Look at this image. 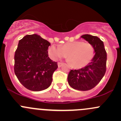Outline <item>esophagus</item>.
Wrapping results in <instances>:
<instances>
[{
	"mask_svg": "<svg viewBox=\"0 0 121 121\" xmlns=\"http://www.w3.org/2000/svg\"><path fill=\"white\" fill-rule=\"evenodd\" d=\"M63 64V63H61V62H58V67H61L62 66V65Z\"/></svg>",
	"mask_w": 121,
	"mask_h": 121,
	"instance_id": "34e87169",
	"label": "esophagus"
}]
</instances>
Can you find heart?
Segmentation results:
<instances>
[{
	"label": "heart",
	"mask_w": 121,
	"mask_h": 121,
	"mask_svg": "<svg viewBox=\"0 0 121 121\" xmlns=\"http://www.w3.org/2000/svg\"><path fill=\"white\" fill-rule=\"evenodd\" d=\"M48 53L54 60L65 57L67 55L72 66L81 68L86 66L92 60L95 50L93 46L89 43L75 41L67 43L61 46L52 45L48 48Z\"/></svg>",
	"instance_id": "1"
}]
</instances>
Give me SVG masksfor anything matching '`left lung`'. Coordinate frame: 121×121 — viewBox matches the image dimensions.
I'll return each instance as SVG.
<instances>
[{
	"label": "left lung",
	"mask_w": 121,
	"mask_h": 121,
	"mask_svg": "<svg viewBox=\"0 0 121 121\" xmlns=\"http://www.w3.org/2000/svg\"><path fill=\"white\" fill-rule=\"evenodd\" d=\"M93 46L95 56L91 63L79 69H71L68 82L73 88L87 91L94 88L100 82L107 69V55L104 43L97 36L84 35L81 36Z\"/></svg>",
	"instance_id": "obj_1"
}]
</instances>
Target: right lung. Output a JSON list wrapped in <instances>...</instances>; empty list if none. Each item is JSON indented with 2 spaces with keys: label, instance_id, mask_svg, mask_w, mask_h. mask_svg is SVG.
<instances>
[{
  "label": "right lung",
  "instance_id": "add662e5",
  "mask_svg": "<svg viewBox=\"0 0 121 121\" xmlns=\"http://www.w3.org/2000/svg\"><path fill=\"white\" fill-rule=\"evenodd\" d=\"M50 43L39 35H26L19 40L14 54V71L24 87L40 91L49 87L57 62L48 57Z\"/></svg>",
  "mask_w": 121,
  "mask_h": 121
}]
</instances>
